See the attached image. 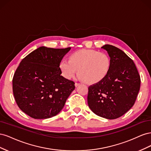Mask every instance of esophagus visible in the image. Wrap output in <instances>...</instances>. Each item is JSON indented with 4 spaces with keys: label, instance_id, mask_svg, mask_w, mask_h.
Returning a JSON list of instances; mask_svg holds the SVG:
<instances>
[{
    "label": "esophagus",
    "instance_id": "obj_1",
    "mask_svg": "<svg viewBox=\"0 0 151 151\" xmlns=\"http://www.w3.org/2000/svg\"><path fill=\"white\" fill-rule=\"evenodd\" d=\"M80 85H81L80 83H75V86H76V87H77V86H80Z\"/></svg>",
    "mask_w": 151,
    "mask_h": 151
}]
</instances>
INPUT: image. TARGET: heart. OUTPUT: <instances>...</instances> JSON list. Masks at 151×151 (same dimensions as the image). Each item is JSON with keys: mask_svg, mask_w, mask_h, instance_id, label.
Returning <instances> with one entry per match:
<instances>
[{"mask_svg": "<svg viewBox=\"0 0 151 151\" xmlns=\"http://www.w3.org/2000/svg\"><path fill=\"white\" fill-rule=\"evenodd\" d=\"M111 65V58L108 54L83 49L73 53L70 60L62 59L59 67L62 76L67 79L73 78L79 69V77L81 80L88 84H95L105 78Z\"/></svg>", "mask_w": 151, "mask_h": 151, "instance_id": "heart-1", "label": "heart"}]
</instances>
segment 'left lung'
<instances>
[{"label": "left lung", "instance_id": "1", "mask_svg": "<svg viewBox=\"0 0 151 151\" xmlns=\"http://www.w3.org/2000/svg\"><path fill=\"white\" fill-rule=\"evenodd\" d=\"M106 50L111 65L108 75L88 88V103L96 115L109 120L124 115L134 106L140 90V77L134 61L110 45Z\"/></svg>", "mask_w": 151, "mask_h": 151}]
</instances>
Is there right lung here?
Here are the masks:
<instances>
[{
    "label": "right lung",
    "instance_id": "add662e5",
    "mask_svg": "<svg viewBox=\"0 0 151 151\" xmlns=\"http://www.w3.org/2000/svg\"><path fill=\"white\" fill-rule=\"evenodd\" d=\"M70 48L41 47L22 59L12 79L17 106L35 119L57 115L75 89L74 82L61 76L59 65Z\"/></svg>",
    "mask_w": 151,
    "mask_h": 151
}]
</instances>
